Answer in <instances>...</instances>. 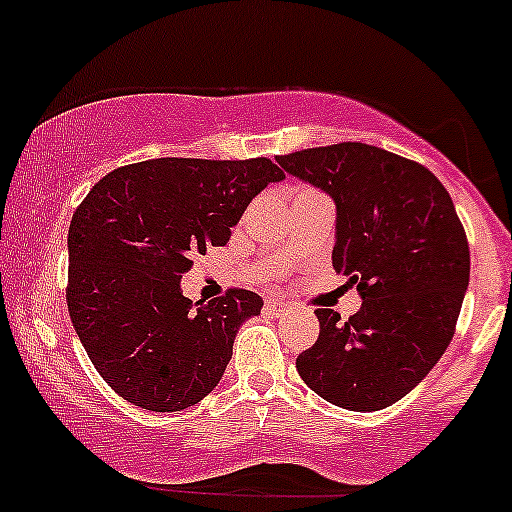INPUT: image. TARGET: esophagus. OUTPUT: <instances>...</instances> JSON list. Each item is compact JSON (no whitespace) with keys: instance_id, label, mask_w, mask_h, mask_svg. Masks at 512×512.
Masks as SVG:
<instances>
[{"instance_id":"esophagus-1","label":"esophagus","mask_w":512,"mask_h":512,"mask_svg":"<svg viewBox=\"0 0 512 512\" xmlns=\"http://www.w3.org/2000/svg\"><path fill=\"white\" fill-rule=\"evenodd\" d=\"M267 305L274 310V313H284V310H286V305L281 303V301H276V298H269Z\"/></svg>"}]
</instances>
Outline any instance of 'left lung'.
<instances>
[{
  "mask_svg": "<svg viewBox=\"0 0 512 512\" xmlns=\"http://www.w3.org/2000/svg\"><path fill=\"white\" fill-rule=\"evenodd\" d=\"M332 197L334 272L361 308L342 322L317 308L320 337L296 358L310 390L349 411H378L431 373L455 334L469 286V245L436 175L390 151L344 142L276 156Z\"/></svg>",
  "mask_w": 512,
  "mask_h": 512,
  "instance_id": "8db88e82",
  "label": "left lung"
}]
</instances>
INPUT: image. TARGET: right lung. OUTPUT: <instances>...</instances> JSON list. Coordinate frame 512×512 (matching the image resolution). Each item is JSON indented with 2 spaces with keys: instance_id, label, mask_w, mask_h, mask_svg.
<instances>
[{
  "instance_id": "add662e5",
  "label": "right lung",
  "mask_w": 512,
  "mask_h": 512,
  "mask_svg": "<svg viewBox=\"0 0 512 512\" xmlns=\"http://www.w3.org/2000/svg\"><path fill=\"white\" fill-rule=\"evenodd\" d=\"M269 158H154L105 175L69 223V317L101 378L127 402L180 411L219 385L245 320L262 298L231 289L182 296L192 255L226 245L269 182Z\"/></svg>"
}]
</instances>
